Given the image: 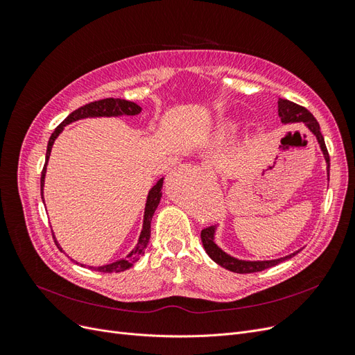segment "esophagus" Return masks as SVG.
<instances>
[{
  "label": "esophagus",
  "mask_w": 355,
  "mask_h": 355,
  "mask_svg": "<svg viewBox=\"0 0 355 355\" xmlns=\"http://www.w3.org/2000/svg\"><path fill=\"white\" fill-rule=\"evenodd\" d=\"M201 168H202L204 171H209V173H213V166H211L210 163H202V164H201Z\"/></svg>",
  "instance_id": "34e87169"
}]
</instances>
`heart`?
I'll return each instance as SVG.
<instances>
[{"instance_id": "1", "label": "heart", "mask_w": 355, "mask_h": 355, "mask_svg": "<svg viewBox=\"0 0 355 355\" xmlns=\"http://www.w3.org/2000/svg\"><path fill=\"white\" fill-rule=\"evenodd\" d=\"M234 133H235V124H232V123H223V124L219 127V135L223 136V137L232 136Z\"/></svg>"}]
</instances>
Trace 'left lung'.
<instances>
[{"label": "left lung", "instance_id": "left-lung-1", "mask_svg": "<svg viewBox=\"0 0 355 355\" xmlns=\"http://www.w3.org/2000/svg\"><path fill=\"white\" fill-rule=\"evenodd\" d=\"M278 115L282 118V123H304L308 125V128L317 136V141L321 146V151L324 154L326 163H327V173L330 171V157L327 153V148L324 144V137L320 132V124L317 123V120L314 118V115L311 114L304 106H300L295 102H290L287 99H278ZM201 241L204 249H206L207 254L211 257V259L216 262L218 265L223 266L225 270H230L232 272L237 274H250V272H259L266 270V268L275 266L278 263H282L290 257H293L297 252L280 257V259H274V261H257V262H252V261H240L235 259V257L227 254L225 252H222L219 247L214 243V227H207L201 231Z\"/></svg>", "mask_w": 355, "mask_h": 355}]
</instances>
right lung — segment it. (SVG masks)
I'll use <instances>...</instances> for the list:
<instances>
[{"label": "right lung", "mask_w": 355, "mask_h": 355, "mask_svg": "<svg viewBox=\"0 0 355 355\" xmlns=\"http://www.w3.org/2000/svg\"><path fill=\"white\" fill-rule=\"evenodd\" d=\"M142 111V108L139 105H136L135 102L130 101H124V99H114V98H106V99H101L96 102H90L87 105L81 106V108L75 110L73 112H71L65 120H63L56 128L55 132L51 133L50 139H49V145H47V154H46V164L42 167L41 171V197H42V187H44V176H46V166L47 161L51 153V146L55 144L56 137L59 136V133L63 130V127L67 124L81 120V118H87V116H116V115H137L139 112ZM163 180L164 178H161L157 184L151 188L148 194V200H146V207H145V218H144V228L141 232V237H139L136 249L132 250V253L128 254L125 259H120L114 263L110 265H103V266H90V270L94 271H101V272H121L132 268L135 262L139 261L146 249V245L149 243V237H151V220H153V214L157 209V206L159 204L161 200V188H163ZM55 239V235H53ZM56 245L59 247L58 241L55 240ZM60 249V247H59Z\"/></svg>", "instance_id": "1"}]
</instances>
